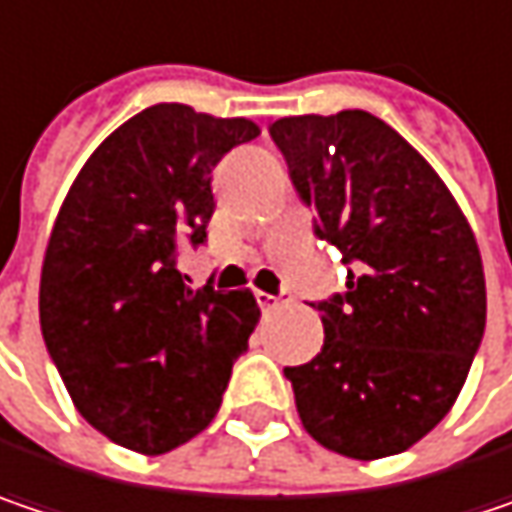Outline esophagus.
Returning a JSON list of instances; mask_svg holds the SVG:
<instances>
[{
    "label": "esophagus",
    "instance_id": "1",
    "mask_svg": "<svg viewBox=\"0 0 512 512\" xmlns=\"http://www.w3.org/2000/svg\"><path fill=\"white\" fill-rule=\"evenodd\" d=\"M256 300H259L262 311H274L285 303V297H282V294L276 297V294H268V291H256Z\"/></svg>",
    "mask_w": 512,
    "mask_h": 512
}]
</instances>
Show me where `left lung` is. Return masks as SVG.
Listing matches in <instances>:
<instances>
[{
  "instance_id": "left-lung-1",
  "label": "left lung",
  "mask_w": 512,
  "mask_h": 512,
  "mask_svg": "<svg viewBox=\"0 0 512 512\" xmlns=\"http://www.w3.org/2000/svg\"><path fill=\"white\" fill-rule=\"evenodd\" d=\"M314 233L349 265L320 303L323 347L285 367L297 414L329 452L399 455L443 420L487 323V282L460 206L396 130L367 110L271 125Z\"/></svg>"
}]
</instances>
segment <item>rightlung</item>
Instances as JSON below:
<instances>
[{
	"instance_id": "obj_1",
	"label": "right lung",
	"mask_w": 512,
	"mask_h": 512,
	"mask_svg": "<svg viewBox=\"0 0 512 512\" xmlns=\"http://www.w3.org/2000/svg\"><path fill=\"white\" fill-rule=\"evenodd\" d=\"M262 130L189 104H154L95 151L57 212L40 329L78 414L107 440L163 455L221 408L262 311L250 288L192 291L180 241L203 244L212 168Z\"/></svg>"
}]
</instances>
